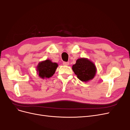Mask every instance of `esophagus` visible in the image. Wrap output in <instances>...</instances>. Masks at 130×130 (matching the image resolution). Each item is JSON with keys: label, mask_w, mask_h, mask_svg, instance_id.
I'll return each mask as SVG.
<instances>
[{"label": "esophagus", "mask_w": 130, "mask_h": 130, "mask_svg": "<svg viewBox=\"0 0 130 130\" xmlns=\"http://www.w3.org/2000/svg\"><path fill=\"white\" fill-rule=\"evenodd\" d=\"M63 64L64 66H68L69 65V62H63Z\"/></svg>", "instance_id": "34e87169"}]
</instances>
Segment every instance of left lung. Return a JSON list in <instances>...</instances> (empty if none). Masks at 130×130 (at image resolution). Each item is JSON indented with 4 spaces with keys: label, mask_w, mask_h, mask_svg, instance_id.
<instances>
[{
    "label": "left lung",
    "mask_w": 130,
    "mask_h": 130,
    "mask_svg": "<svg viewBox=\"0 0 130 130\" xmlns=\"http://www.w3.org/2000/svg\"><path fill=\"white\" fill-rule=\"evenodd\" d=\"M72 69L78 79L85 82L92 79L96 73V68L93 63L84 58L77 60Z\"/></svg>",
    "instance_id": "8db88e82"
}]
</instances>
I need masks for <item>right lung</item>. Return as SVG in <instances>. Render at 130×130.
Instances as JSON below:
<instances>
[{"instance_id": "obj_1", "label": "right lung", "mask_w": 130, "mask_h": 130, "mask_svg": "<svg viewBox=\"0 0 130 130\" xmlns=\"http://www.w3.org/2000/svg\"><path fill=\"white\" fill-rule=\"evenodd\" d=\"M57 66L56 63H53L49 60H46L38 64L37 70L40 77L47 78L53 75Z\"/></svg>"}]
</instances>
